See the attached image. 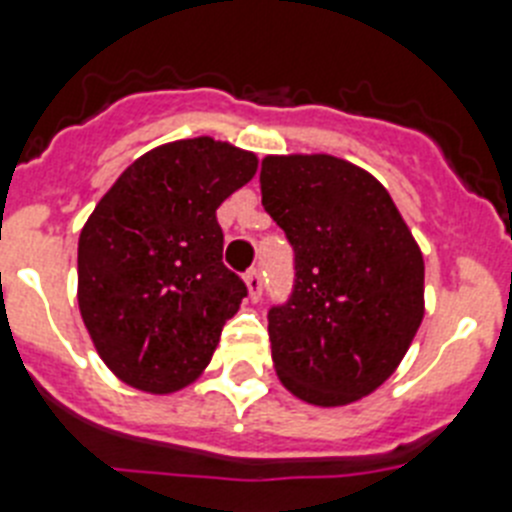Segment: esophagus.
I'll return each mask as SVG.
<instances>
[{"instance_id": "34e87169", "label": "esophagus", "mask_w": 512, "mask_h": 512, "mask_svg": "<svg viewBox=\"0 0 512 512\" xmlns=\"http://www.w3.org/2000/svg\"><path fill=\"white\" fill-rule=\"evenodd\" d=\"M244 283H247V291H250V299L257 301L260 299L262 293V273L257 268L247 270V275H244Z\"/></svg>"}]
</instances>
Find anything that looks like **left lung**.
Wrapping results in <instances>:
<instances>
[{"label": "left lung", "instance_id": "8db88e82", "mask_svg": "<svg viewBox=\"0 0 512 512\" xmlns=\"http://www.w3.org/2000/svg\"><path fill=\"white\" fill-rule=\"evenodd\" d=\"M262 206L296 255L291 299L268 314L293 397L342 407L379 389L425 314V262L391 195L332 154H268Z\"/></svg>", "mask_w": 512, "mask_h": 512}]
</instances>
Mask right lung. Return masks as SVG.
<instances>
[{
  "label": "right lung",
  "mask_w": 512,
  "mask_h": 512,
  "mask_svg": "<svg viewBox=\"0 0 512 512\" xmlns=\"http://www.w3.org/2000/svg\"><path fill=\"white\" fill-rule=\"evenodd\" d=\"M257 154L211 136L146 151L79 234L77 301L105 366L170 394L211 363L247 286L221 262L216 208L255 177Z\"/></svg>",
  "instance_id": "obj_1"
}]
</instances>
